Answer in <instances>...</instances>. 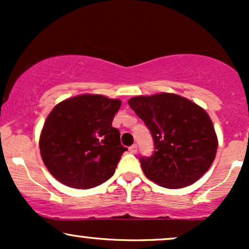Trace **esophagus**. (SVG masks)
Listing matches in <instances>:
<instances>
[{"mask_svg": "<svg viewBox=\"0 0 249 249\" xmlns=\"http://www.w3.org/2000/svg\"><path fill=\"white\" fill-rule=\"evenodd\" d=\"M137 150H138V146H137V144H133L132 146L128 147V151H130L131 153H136Z\"/></svg>", "mask_w": 249, "mask_h": 249, "instance_id": "obj_1", "label": "esophagus"}]
</instances>
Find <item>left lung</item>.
<instances>
[{"instance_id":"left-lung-1","label":"left lung","mask_w":249,"mask_h":249,"mask_svg":"<svg viewBox=\"0 0 249 249\" xmlns=\"http://www.w3.org/2000/svg\"><path fill=\"white\" fill-rule=\"evenodd\" d=\"M128 105L153 137V156L141 158L148 179L174 190L190 186L207 172L215 159L218 137L204 108L168 92L132 97Z\"/></svg>"}]
</instances>
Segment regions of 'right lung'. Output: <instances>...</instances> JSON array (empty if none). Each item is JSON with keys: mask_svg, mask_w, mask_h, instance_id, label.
<instances>
[{"mask_svg": "<svg viewBox=\"0 0 249 249\" xmlns=\"http://www.w3.org/2000/svg\"><path fill=\"white\" fill-rule=\"evenodd\" d=\"M119 99L84 93L64 99L51 110L39 136L48 171L72 188H92L115 173L122 154L121 133L112 121Z\"/></svg>", "mask_w": 249, "mask_h": 249, "instance_id": "add662e5", "label": "right lung"}]
</instances>
